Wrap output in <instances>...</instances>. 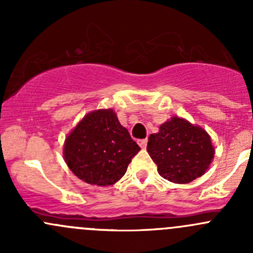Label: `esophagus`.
Here are the masks:
<instances>
[{"label":"esophagus","instance_id":"obj_1","mask_svg":"<svg viewBox=\"0 0 253 253\" xmlns=\"http://www.w3.org/2000/svg\"><path fill=\"white\" fill-rule=\"evenodd\" d=\"M147 143H148V139L147 138H145V139H139V141H138V144L141 145V148L147 147Z\"/></svg>","mask_w":253,"mask_h":253}]
</instances>
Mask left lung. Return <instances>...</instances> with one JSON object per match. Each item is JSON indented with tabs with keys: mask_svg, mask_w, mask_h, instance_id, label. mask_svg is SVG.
I'll return each instance as SVG.
<instances>
[{
	"mask_svg": "<svg viewBox=\"0 0 253 253\" xmlns=\"http://www.w3.org/2000/svg\"><path fill=\"white\" fill-rule=\"evenodd\" d=\"M147 150L165 180L188 183L208 169L214 157L211 137L203 128L172 117L148 139Z\"/></svg>",
	"mask_w": 253,
	"mask_h": 253,
	"instance_id": "obj_1",
	"label": "left lung"
}]
</instances>
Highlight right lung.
Segmentation results:
<instances>
[{
  "label": "right lung",
  "mask_w": 253,
  "mask_h": 253,
  "mask_svg": "<svg viewBox=\"0 0 253 253\" xmlns=\"http://www.w3.org/2000/svg\"><path fill=\"white\" fill-rule=\"evenodd\" d=\"M139 150L109 109L90 112L79 122L66 138L63 155L78 178L91 185L109 186L125 175Z\"/></svg>",
  "instance_id": "add662e5"
}]
</instances>
